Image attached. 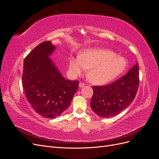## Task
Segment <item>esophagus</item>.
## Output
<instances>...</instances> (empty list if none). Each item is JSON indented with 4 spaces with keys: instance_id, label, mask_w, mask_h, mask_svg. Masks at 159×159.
I'll return each instance as SVG.
<instances>
[{
    "instance_id": "34e87169",
    "label": "esophagus",
    "mask_w": 159,
    "mask_h": 159,
    "mask_svg": "<svg viewBox=\"0 0 159 159\" xmlns=\"http://www.w3.org/2000/svg\"><path fill=\"white\" fill-rule=\"evenodd\" d=\"M85 85V84L84 83L80 82V84H79V86H80V88H83Z\"/></svg>"
}]
</instances>
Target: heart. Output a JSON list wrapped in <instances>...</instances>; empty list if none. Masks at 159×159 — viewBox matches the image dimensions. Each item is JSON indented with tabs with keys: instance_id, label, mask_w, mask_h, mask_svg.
Segmentation results:
<instances>
[{
	"instance_id": "b5f03b06",
	"label": "heart",
	"mask_w": 159,
	"mask_h": 159,
	"mask_svg": "<svg viewBox=\"0 0 159 159\" xmlns=\"http://www.w3.org/2000/svg\"><path fill=\"white\" fill-rule=\"evenodd\" d=\"M127 66L125 58L105 49L86 50L81 56L71 58L70 62V70L74 75H80L89 69L88 80L96 85L110 82L122 74Z\"/></svg>"
}]
</instances>
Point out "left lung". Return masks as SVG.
Listing matches in <instances>:
<instances>
[{
  "label": "left lung",
  "instance_id": "1",
  "mask_svg": "<svg viewBox=\"0 0 159 159\" xmlns=\"http://www.w3.org/2000/svg\"><path fill=\"white\" fill-rule=\"evenodd\" d=\"M139 64L128 73L113 83L105 86L92 87L93 95L90 105L93 111L102 117H111L127 108L134 100L139 84Z\"/></svg>",
  "mask_w": 159,
  "mask_h": 159
}]
</instances>
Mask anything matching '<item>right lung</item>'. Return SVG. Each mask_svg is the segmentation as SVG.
I'll use <instances>...</instances> for the list:
<instances>
[{
  "label": "right lung",
  "mask_w": 159,
  "mask_h": 159,
  "mask_svg": "<svg viewBox=\"0 0 159 159\" xmlns=\"http://www.w3.org/2000/svg\"><path fill=\"white\" fill-rule=\"evenodd\" d=\"M50 41L42 42L24 61L22 88L26 98L43 117L54 119L68 108L79 81L65 79L49 56L55 50Z\"/></svg>",
  "instance_id": "obj_1"
}]
</instances>
